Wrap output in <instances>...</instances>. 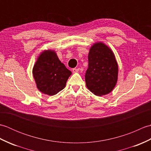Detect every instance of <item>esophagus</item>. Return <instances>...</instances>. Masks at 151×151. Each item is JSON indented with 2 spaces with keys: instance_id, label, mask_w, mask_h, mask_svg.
<instances>
[{
  "instance_id": "esophagus-1",
  "label": "esophagus",
  "mask_w": 151,
  "mask_h": 151,
  "mask_svg": "<svg viewBox=\"0 0 151 151\" xmlns=\"http://www.w3.org/2000/svg\"><path fill=\"white\" fill-rule=\"evenodd\" d=\"M72 70H73V73H78V70H79V69L73 68V69H72Z\"/></svg>"
}]
</instances>
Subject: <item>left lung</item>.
<instances>
[{
    "label": "left lung",
    "instance_id": "obj_1",
    "mask_svg": "<svg viewBox=\"0 0 151 151\" xmlns=\"http://www.w3.org/2000/svg\"><path fill=\"white\" fill-rule=\"evenodd\" d=\"M117 76L118 65L112 50L102 42L93 45L85 75L89 90L97 96L110 93L116 85Z\"/></svg>",
    "mask_w": 151,
    "mask_h": 151
}]
</instances>
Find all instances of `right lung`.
I'll list each match as a JSON object with an SVG mask.
<instances>
[{"instance_id":"right-lung-1","label":"right lung","mask_w":151,"mask_h":151,"mask_svg":"<svg viewBox=\"0 0 151 151\" xmlns=\"http://www.w3.org/2000/svg\"><path fill=\"white\" fill-rule=\"evenodd\" d=\"M32 73L37 89L44 94L52 96L65 87L72 73L60 62L54 50H47L37 58Z\"/></svg>"}]
</instances>
